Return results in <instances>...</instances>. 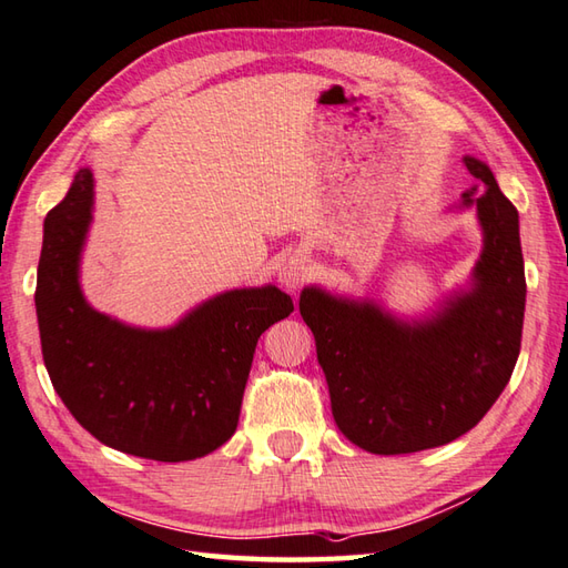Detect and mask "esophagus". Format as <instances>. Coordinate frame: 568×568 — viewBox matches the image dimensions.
Returning a JSON list of instances; mask_svg holds the SVG:
<instances>
[{
  "mask_svg": "<svg viewBox=\"0 0 568 568\" xmlns=\"http://www.w3.org/2000/svg\"><path fill=\"white\" fill-rule=\"evenodd\" d=\"M310 277V261L303 253H291L277 268V281L285 285L287 291H295V287L303 285Z\"/></svg>",
  "mask_w": 568,
  "mask_h": 568,
  "instance_id": "esophagus-1",
  "label": "esophagus"
}]
</instances>
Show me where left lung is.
<instances>
[{
    "instance_id": "8db88e82",
    "label": "left lung",
    "mask_w": 568,
    "mask_h": 568,
    "mask_svg": "<svg viewBox=\"0 0 568 568\" xmlns=\"http://www.w3.org/2000/svg\"><path fill=\"white\" fill-rule=\"evenodd\" d=\"M463 160L485 186H470L448 209H475L483 231L480 258L465 285L418 315L322 285L300 293L332 416L366 453H418L460 438L493 408L519 357L527 303L519 214L490 166L473 154Z\"/></svg>"
}]
</instances>
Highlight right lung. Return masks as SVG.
Here are the masks:
<instances>
[{
    "mask_svg": "<svg viewBox=\"0 0 568 568\" xmlns=\"http://www.w3.org/2000/svg\"><path fill=\"white\" fill-rule=\"evenodd\" d=\"M93 206V172L81 166L43 219L33 303L51 384L108 448L160 463L204 458L236 430L255 344L293 313V300L273 283L233 287L170 327L100 313L81 285Z\"/></svg>",
    "mask_w": 568,
    "mask_h": 568,
    "instance_id": "1",
    "label": "right lung"
}]
</instances>
